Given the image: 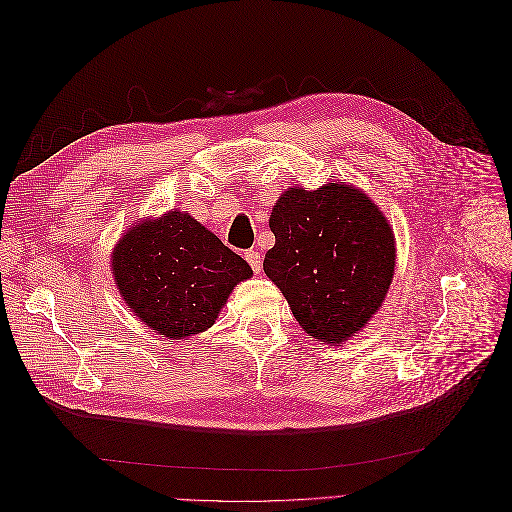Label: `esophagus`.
I'll use <instances>...</instances> for the list:
<instances>
[{
    "mask_svg": "<svg viewBox=\"0 0 512 512\" xmlns=\"http://www.w3.org/2000/svg\"><path fill=\"white\" fill-rule=\"evenodd\" d=\"M246 260H248V264L252 266L254 273H260V270H262V256H260V252L248 250V252H246Z\"/></svg>",
    "mask_w": 512,
    "mask_h": 512,
    "instance_id": "34e87169",
    "label": "esophagus"
}]
</instances>
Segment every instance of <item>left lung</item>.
<instances>
[{
	"label": "left lung",
	"instance_id": "left-lung-1",
	"mask_svg": "<svg viewBox=\"0 0 512 512\" xmlns=\"http://www.w3.org/2000/svg\"><path fill=\"white\" fill-rule=\"evenodd\" d=\"M264 273L306 333L345 343L378 312L395 275V235L378 206L345 182L289 188L270 213Z\"/></svg>",
	"mask_w": 512,
	"mask_h": 512
}]
</instances>
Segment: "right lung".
I'll use <instances>...</instances> for the list:
<instances>
[{
	"instance_id": "right-lung-1",
	"label": "right lung",
	"mask_w": 512,
	"mask_h": 512,
	"mask_svg": "<svg viewBox=\"0 0 512 512\" xmlns=\"http://www.w3.org/2000/svg\"><path fill=\"white\" fill-rule=\"evenodd\" d=\"M113 277L130 310L159 335L186 339L215 324L250 264L188 213L132 227L113 250Z\"/></svg>"
}]
</instances>
